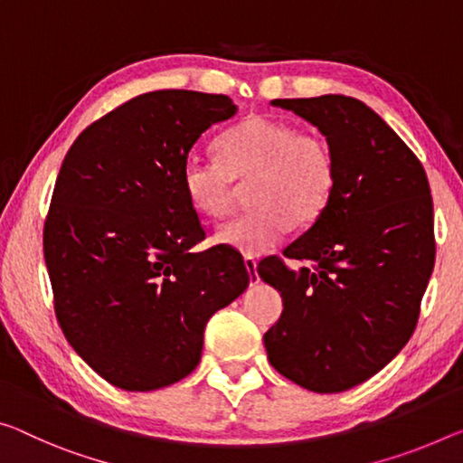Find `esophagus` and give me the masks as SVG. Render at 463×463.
I'll return each mask as SVG.
<instances>
[{"mask_svg":"<svg viewBox=\"0 0 463 463\" xmlns=\"http://www.w3.org/2000/svg\"><path fill=\"white\" fill-rule=\"evenodd\" d=\"M245 268H247V274H249V284H251V286H258V284H260L258 261H255L253 258H245Z\"/></svg>","mask_w":463,"mask_h":463,"instance_id":"esophagus-1","label":"esophagus"}]
</instances>
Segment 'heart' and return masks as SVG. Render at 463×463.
<instances>
[{
	"label": "heart",
	"instance_id": "obj_1",
	"mask_svg": "<svg viewBox=\"0 0 463 463\" xmlns=\"http://www.w3.org/2000/svg\"><path fill=\"white\" fill-rule=\"evenodd\" d=\"M218 156L192 152L181 168V185L194 210L220 216L229 208L234 181L247 183L251 208L220 222L218 245L245 258L269 251L290 229L311 224L327 208L335 189V160L326 139L300 134L290 121L249 117L220 137Z\"/></svg>",
	"mask_w": 463,
	"mask_h": 463
}]
</instances>
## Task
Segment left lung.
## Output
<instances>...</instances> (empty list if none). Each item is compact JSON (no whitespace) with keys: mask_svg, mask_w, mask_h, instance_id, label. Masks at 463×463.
<instances>
[{"mask_svg":"<svg viewBox=\"0 0 463 463\" xmlns=\"http://www.w3.org/2000/svg\"><path fill=\"white\" fill-rule=\"evenodd\" d=\"M326 136L335 189L311 229L258 268L282 295L280 319L263 335L274 369L300 387L337 393L393 361L412 335L435 266L427 173L402 137L364 102L324 94L276 99Z\"/></svg>","mask_w":463,"mask_h":463,"instance_id":"left-lung-1","label":"left lung"}]
</instances>
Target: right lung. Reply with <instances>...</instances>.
I'll list each match as a JSON object with an SVG mask.
<instances>
[{
  "label": "right lung",
  "instance_id": "add662e5",
  "mask_svg": "<svg viewBox=\"0 0 463 463\" xmlns=\"http://www.w3.org/2000/svg\"><path fill=\"white\" fill-rule=\"evenodd\" d=\"M237 111L224 94L148 92L65 154L43 234L55 315L115 387L152 392L187 377L208 319L249 286L232 249L194 251L203 229L181 185L194 144Z\"/></svg>",
  "mask_w": 463,
  "mask_h": 463
}]
</instances>
